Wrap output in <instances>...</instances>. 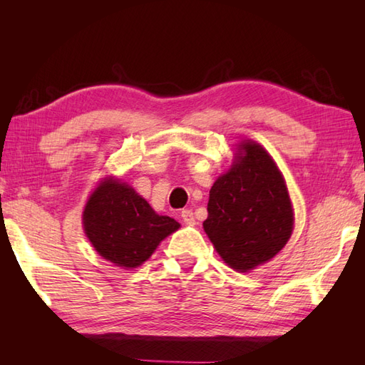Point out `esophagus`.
I'll list each match as a JSON object with an SVG mask.
<instances>
[{
	"label": "esophagus",
	"mask_w": 365,
	"mask_h": 365,
	"mask_svg": "<svg viewBox=\"0 0 365 365\" xmlns=\"http://www.w3.org/2000/svg\"><path fill=\"white\" fill-rule=\"evenodd\" d=\"M182 220L185 224H188V226H195L196 224V218H195V213H192V210H183Z\"/></svg>",
	"instance_id": "obj_1"
}]
</instances>
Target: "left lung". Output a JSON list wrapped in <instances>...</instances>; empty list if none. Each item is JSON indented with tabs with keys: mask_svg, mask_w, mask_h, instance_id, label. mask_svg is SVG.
Listing matches in <instances>:
<instances>
[{
	"mask_svg": "<svg viewBox=\"0 0 365 365\" xmlns=\"http://www.w3.org/2000/svg\"><path fill=\"white\" fill-rule=\"evenodd\" d=\"M204 230L221 259L240 273L271 260L293 232L289 190L274 160L242 141L234 163L210 190Z\"/></svg>",
	"mask_w": 365,
	"mask_h": 365,
	"instance_id": "8db88e82",
	"label": "left lung"
}]
</instances>
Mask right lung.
Instances as JSON below:
<instances>
[{"instance_id":"1","label":"right lung","mask_w":365,"mask_h":365,"mask_svg":"<svg viewBox=\"0 0 365 365\" xmlns=\"http://www.w3.org/2000/svg\"><path fill=\"white\" fill-rule=\"evenodd\" d=\"M83 227L103 259L128 269L143 265L180 224L155 213L125 182L106 177L84 207Z\"/></svg>"}]
</instances>
